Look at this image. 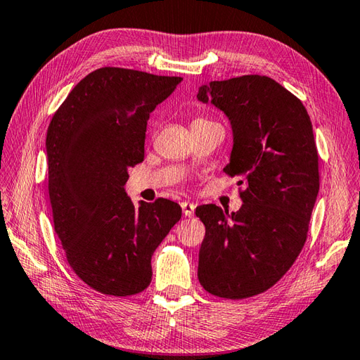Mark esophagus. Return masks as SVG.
I'll list each match as a JSON object with an SVG mask.
<instances>
[{"instance_id": "34e87169", "label": "esophagus", "mask_w": 360, "mask_h": 360, "mask_svg": "<svg viewBox=\"0 0 360 360\" xmlns=\"http://www.w3.org/2000/svg\"><path fill=\"white\" fill-rule=\"evenodd\" d=\"M181 207H182V212H184V214L186 216H188V218H191V216L195 214V208H196V205L195 204H191V202H181Z\"/></svg>"}]
</instances>
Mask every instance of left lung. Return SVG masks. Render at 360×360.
Here are the masks:
<instances>
[{
	"instance_id": "left-lung-1",
	"label": "left lung",
	"mask_w": 360,
	"mask_h": 360,
	"mask_svg": "<svg viewBox=\"0 0 360 360\" xmlns=\"http://www.w3.org/2000/svg\"><path fill=\"white\" fill-rule=\"evenodd\" d=\"M198 99L227 116L230 162L242 207L199 205L205 225L198 278L208 293L244 299L278 282L302 250L319 193V156L304 104L274 79L245 75L199 87Z\"/></svg>"
}]
</instances>
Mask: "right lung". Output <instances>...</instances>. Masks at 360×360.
<instances>
[{
    "label": "right lung",
    "instance_id": "obj_1",
    "mask_svg": "<svg viewBox=\"0 0 360 360\" xmlns=\"http://www.w3.org/2000/svg\"><path fill=\"white\" fill-rule=\"evenodd\" d=\"M179 77L103 67L81 79L50 121L46 152L53 225L73 271L103 295L152 281V256L181 219L170 199L136 207L129 169L144 161L147 121Z\"/></svg>",
    "mask_w": 360,
    "mask_h": 360
}]
</instances>
